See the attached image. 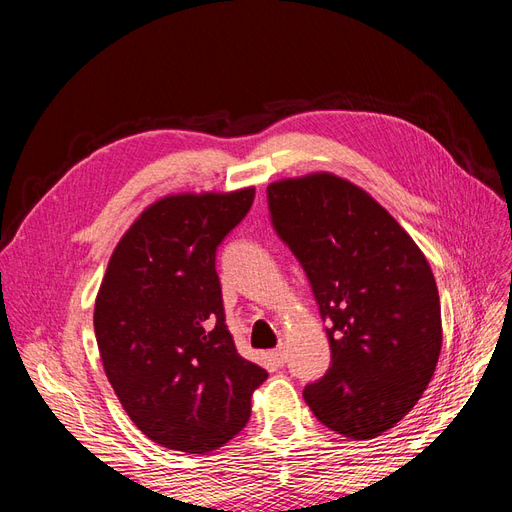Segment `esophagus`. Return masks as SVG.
I'll list each match as a JSON object with an SVG mask.
<instances>
[{"mask_svg": "<svg viewBox=\"0 0 512 512\" xmlns=\"http://www.w3.org/2000/svg\"><path fill=\"white\" fill-rule=\"evenodd\" d=\"M286 348L284 346H280V348H275L273 352H269V359L277 365V367H282L284 363H286Z\"/></svg>", "mask_w": 512, "mask_h": 512, "instance_id": "34e87169", "label": "esophagus"}]
</instances>
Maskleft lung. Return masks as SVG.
Wrapping results in <instances>:
<instances>
[{"mask_svg":"<svg viewBox=\"0 0 512 512\" xmlns=\"http://www.w3.org/2000/svg\"><path fill=\"white\" fill-rule=\"evenodd\" d=\"M271 224L297 256L329 324L331 367L303 391L318 421L369 440L421 399L442 348L438 286L408 232L329 173L267 188Z\"/></svg>","mask_w":512,"mask_h":512,"instance_id":"1","label":"left lung"}]
</instances>
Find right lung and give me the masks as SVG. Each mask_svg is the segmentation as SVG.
Returning a JSON list of instances; mask_svg holds the SVG:
<instances>
[{
  "label": "right lung",
  "instance_id": "obj_1",
  "mask_svg": "<svg viewBox=\"0 0 512 512\" xmlns=\"http://www.w3.org/2000/svg\"><path fill=\"white\" fill-rule=\"evenodd\" d=\"M254 194L158 200L115 247L98 292L106 378L136 427L175 451L203 455L235 438L269 376L237 352L215 271L218 247Z\"/></svg>",
  "mask_w": 512,
  "mask_h": 512
}]
</instances>
